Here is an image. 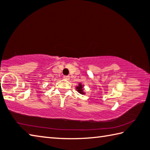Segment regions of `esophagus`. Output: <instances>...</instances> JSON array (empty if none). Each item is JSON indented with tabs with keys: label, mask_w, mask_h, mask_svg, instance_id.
<instances>
[{
	"label": "esophagus",
	"mask_w": 150,
	"mask_h": 150,
	"mask_svg": "<svg viewBox=\"0 0 150 150\" xmlns=\"http://www.w3.org/2000/svg\"><path fill=\"white\" fill-rule=\"evenodd\" d=\"M64 79H66V80H69L70 77H69V76H68V75H66V76H64Z\"/></svg>",
	"instance_id": "esophagus-1"
}]
</instances>
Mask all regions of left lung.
<instances>
[{
  "label": "left lung",
  "mask_w": 150,
  "mask_h": 150,
  "mask_svg": "<svg viewBox=\"0 0 150 150\" xmlns=\"http://www.w3.org/2000/svg\"><path fill=\"white\" fill-rule=\"evenodd\" d=\"M84 85H83L81 83H79V85L76 86V89L78 91L79 93H80L81 94H85V92H84V88H83Z\"/></svg>",
  "instance_id": "8db88e82"
}]
</instances>
